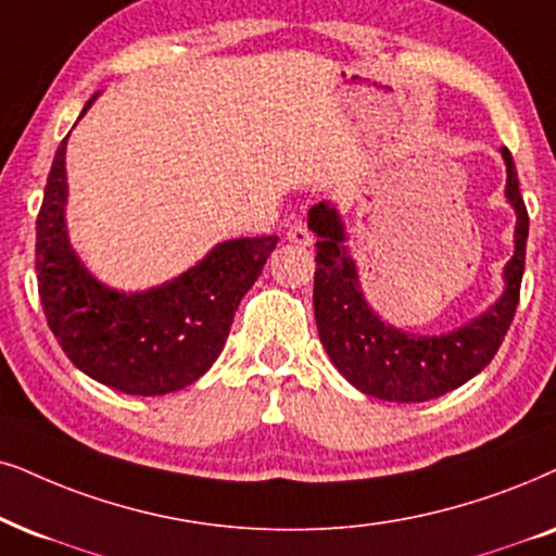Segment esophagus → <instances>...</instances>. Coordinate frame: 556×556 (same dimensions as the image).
Masks as SVG:
<instances>
[{
  "mask_svg": "<svg viewBox=\"0 0 556 556\" xmlns=\"http://www.w3.org/2000/svg\"><path fill=\"white\" fill-rule=\"evenodd\" d=\"M287 238H290L294 245H313V241H315L313 230L307 228L302 220H294L292 223L290 230H287Z\"/></svg>",
  "mask_w": 556,
  "mask_h": 556,
  "instance_id": "34e87169",
  "label": "esophagus"
}]
</instances>
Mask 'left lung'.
Masks as SVG:
<instances>
[{
	"mask_svg": "<svg viewBox=\"0 0 556 556\" xmlns=\"http://www.w3.org/2000/svg\"><path fill=\"white\" fill-rule=\"evenodd\" d=\"M501 153L508 166L505 194L518 215L516 254L505 264V292L495 307L452 333L413 336L379 320L359 290L354 258L343 245L339 213L326 202L311 207L307 220L318 236L313 287L318 336L330 362L354 388L392 403H426L462 388L493 362L521 298L529 238V213L518 189L516 164L508 149Z\"/></svg>",
	"mask_w": 556,
	"mask_h": 556,
	"instance_id": "8db88e82",
	"label": "left lung"
}]
</instances>
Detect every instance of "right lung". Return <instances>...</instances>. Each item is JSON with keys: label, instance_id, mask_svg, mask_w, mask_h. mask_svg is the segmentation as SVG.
Here are the masks:
<instances>
[{"label": "right lung", "instance_id": "add662e5", "mask_svg": "<svg viewBox=\"0 0 556 556\" xmlns=\"http://www.w3.org/2000/svg\"><path fill=\"white\" fill-rule=\"evenodd\" d=\"M91 102L94 97L81 115ZM66 140L55 151L35 220V271L48 328L74 367L112 390L151 397L187 388L226 346L238 302L254 287L277 236L215 245L194 269L156 290H108L66 238Z\"/></svg>", "mask_w": 556, "mask_h": 556}]
</instances>
